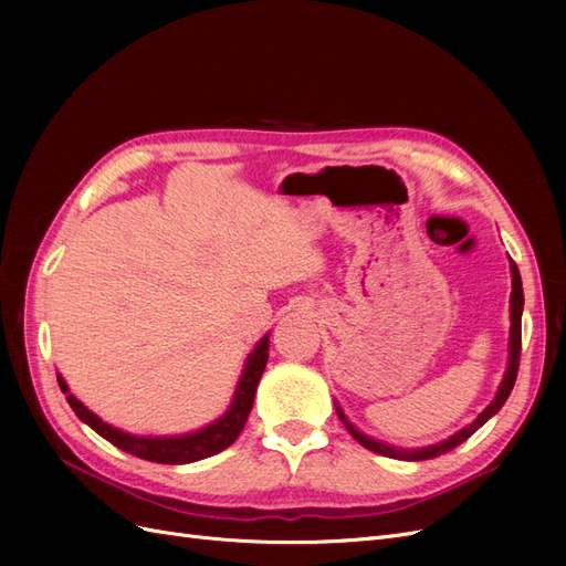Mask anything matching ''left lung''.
I'll return each instance as SVG.
<instances>
[{
    "label": "left lung",
    "mask_w": 566,
    "mask_h": 566,
    "mask_svg": "<svg viewBox=\"0 0 566 566\" xmlns=\"http://www.w3.org/2000/svg\"><path fill=\"white\" fill-rule=\"evenodd\" d=\"M510 276H512V293H510V342H507V368L503 380L499 385V391H495L493 401L479 413L468 427H462L455 434H451L449 439L430 443V447H420V449H401V447H391V443H385L380 439H373L368 434H364L361 430L354 422H349V418L345 416V410L339 408V403L335 401V410L339 420L345 422V427L349 430V434L361 443L364 449L373 451V453H380L387 458H397V460H430L437 458L441 453H447L455 447H460L462 441H468L479 427H482L486 420H491L499 410L503 408V403L507 401L512 387H515L517 380V370H520V352H522V312H524V290H522V276H520V269L517 264L510 260Z\"/></svg>",
    "instance_id": "obj_1"
}]
</instances>
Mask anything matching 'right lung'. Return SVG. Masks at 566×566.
<instances>
[{"mask_svg": "<svg viewBox=\"0 0 566 566\" xmlns=\"http://www.w3.org/2000/svg\"><path fill=\"white\" fill-rule=\"evenodd\" d=\"M269 335L271 333H266L260 342H256L254 349L248 354L243 373H241V378H238L233 399H231L229 408L224 410V416H219L210 424H205V427H200V430L186 432V434H172V437L129 434L125 430H119V427H113L106 420H101L94 410L84 406L75 397V394H71V389H67L65 380L61 378V373L56 375V378H59V387L65 394L67 403H71V408L75 410V416L84 424H90L96 434L111 441L113 447L123 449L136 458H144L150 462H163V465H186V462H196V460L210 458L219 451L229 449L231 443L238 439V434L243 432V427H245L248 416L252 410V403H254L256 385H260L262 373L269 361Z\"/></svg>", "mask_w": 566, "mask_h": 566, "instance_id": "add662e5", "label": "right lung"}]
</instances>
